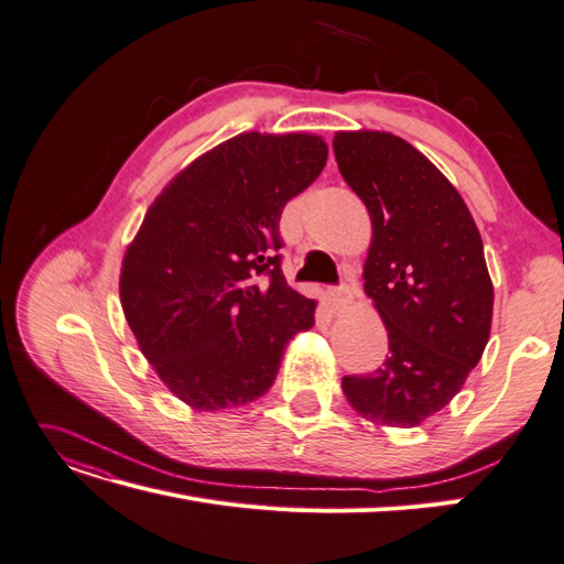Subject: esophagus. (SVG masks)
<instances>
[{
	"label": "esophagus",
	"instance_id": "34e87169",
	"mask_svg": "<svg viewBox=\"0 0 564 564\" xmlns=\"http://www.w3.org/2000/svg\"><path fill=\"white\" fill-rule=\"evenodd\" d=\"M355 293H357V288L350 281H345V283H340L336 288H328V305H330V310L343 312L352 302Z\"/></svg>",
	"mask_w": 564,
	"mask_h": 564
}]
</instances>
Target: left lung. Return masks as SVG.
<instances>
[{
	"instance_id": "left-lung-1",
	"label": "left lung",
	"mask_w": 564,
	"mask_h": 564,
	"mask_svg": "<svg viewBox=\"0 0 564 564\" xmlns=\"http://www.w3.org/2000/svg\"><path fill=\"white\" fill-rule=\"evenodd\" d=\"M334 152L365 202L371 245L365 293L388 330V357L343 393L379 426H420L441 412L479 365L494 319L484 242L455 185L383 131H340Z\"/></svg>"
}]
</instances>
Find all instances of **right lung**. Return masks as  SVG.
Segmentation results:
<instances>
[{"mask_svg": "<svg viewBox=\"0 0 564 564\" xmlns=\"http://www.w3.org/2000/svg\"><path fill=\"white\" fill-rule=\"evenodd\" d=\"M310 133H240L164 187L121 264V307L169 391L216 412L262 398L316 302L281 271L283 207L319 178Z\"/></svg>", "mask_w": 564, "mask_h": 564, "instance_id": "1", "label": "right lung"}]
</instances>
